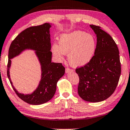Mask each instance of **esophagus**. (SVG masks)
Wrapping results in <instances>:
<instances>
[{
  "mask_svg": "<svg viewBox=\"0 0 130 130\" xmlns=\"http://www.w3.org/2000/svg\"><path fill=\"white\" fill-rule=\"evenodd\" d=\"M72 69H70L69 68H65V72H66V73H69V72H72Z\"/></svg>",
  "mask_w": 130,
  "mask_h": 130,
  "instance_id": "obj_1",
  "label": "esophagus"
}]
</instances>
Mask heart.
I'll return each instance as SVG.
<instances>
[{
  "label": "heart",
  "instance_id": "b5f03b06",
  "mask_svg": "<svg viewBox=\"0 0 130 130\" xmlns=\"http://www.w3.org/2000/svg\"><path fill=\"white\" fill-rule=\"evenodd\" d=\"M96 48L95 38L82 31H75L60 37L59 44L54 43L52 52L56 59L61 61L69 53L68 60L75 67H82L93 57Z\"/></svg>",
  "mask_w": 130,
  "mask_h": 130
}]
</instances>
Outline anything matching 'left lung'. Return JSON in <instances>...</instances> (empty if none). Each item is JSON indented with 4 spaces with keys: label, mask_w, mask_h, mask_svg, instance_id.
<instances>
[{
    "label": "left lung",
    "mask_w": 130,
    "mask_h": 130,
    "mask_svg": "<svg viewBox=\"0 0 130 130\" xmlns=\"http://www.w3.org/2000/svg\"><path fill=\"white\" fill-rule=\"evenodd\" d=\"M97 36L95 53L89 62L77 68V92L83 100L99 102L115 92L121 75L119 48L113 38L100 26L90 25Z\"/></svg>",
    "instance_id": "obj_1"
}]
</instances>
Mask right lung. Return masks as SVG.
Returning a JSON list of instances; mask_svg holds the SVG:
<instances>
[{
	"mask_svg": "<svg viewBox=\"0 0 130 130\" xmlns=\"http://www.w3.org/2000/svg\"><path fill=\"white\" fill-rule=\"evenodd\" d=\"M49 23L32 26L23 30L11 42L9 50L7 77L17 96L23 101L30 104L38 105L47 102L53 98L59 79L64 75L65 68L61 63L51 62L52 53L50 42ZM26 49L36 50L42 65V79L37 89L30 95L19 94L15 89L9 78L10 59Z\"/></svg>",
	"mask_w": 130,
	"mask_h": 130,
	"instance_id": "add662e5",
	"label": "right lung"
}]
</instances>
